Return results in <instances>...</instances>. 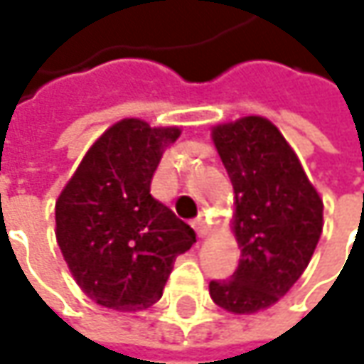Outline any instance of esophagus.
<instances>
[{"instance_id":"esophagus-1","label":"esophagus","mask_w":364,"mask_h":364,"mask_svg":"<svg viewBox=\"0 0 364 364\" xmlns=\"http://www.w3.org/2000/svg\"><path fill=\"white\" fill-rule=\"evenodd\" d=\"M192 227H194V231H196L198 237H204V235L208 232V225H206V220H204L203 217L194 218V220H192Z\"/></svg>"}]
</instances>
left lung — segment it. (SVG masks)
<instances>
[{
	"label": "left lung",
	"instance_id": "1",
	"mask_svg": "<svg viewBox=\"0 0 364 364\" xmlns=\"http://www.w3.org/2000/svg\"><path fill=\"white\" fill-rule=\"evenodd\" d=\"M213 139L235 190L241 261L229 279L210 282V298L232 314H251L300 279L322 235L324 206L272 121L218 125Z\"/></svg>",
	"mask_w": 364,
	"mask_h": 364
}]
</instances>
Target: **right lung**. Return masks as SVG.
Returning a JSON list of instances; mask_svg holds the SVG:
<instances>
[{
	"instance_id": "1",
	"label": "right lung",
	"mask_w": 364,
	"mask_h": 364,
	"mask_svg": "<svg viewBox=\"0 0 364 364\" xmlns=\"http://www.w3.org/2000/svg\"><path fill=\"white\" fill-rule=\"evenodd\" d=\"M176 127L123 119L87 151L56 203V239L82 291L97 304L137 312L161 298L178 255L196 235L156 200L151 176Z\"/></svg>"
}]
</instances>
